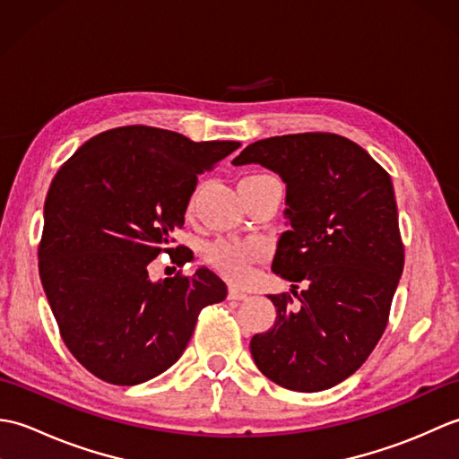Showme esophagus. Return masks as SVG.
Returning a JSON list of instances; mask_svg holds the SVG:
<instances>
[{"label":"esophagus","instance_id":"34e87169","mask_svg":"<svg viewBox=\"0 0 459 459\" xmlns=\"http://www.w3.org/2000/svg\"><path fill=\"white\" fill-rule=\"evenodd\" d=\"M248 298V294L245 290H240V288H235V286H230L229 288V299H237V301H240V299H247Z\"/></svg>","mask_w":459,"mask_h":459}]
</instances>
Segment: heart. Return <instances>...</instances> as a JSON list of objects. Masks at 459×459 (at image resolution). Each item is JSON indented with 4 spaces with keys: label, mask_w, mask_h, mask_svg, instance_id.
Listing matches in <instances>:
<instances>
[{
    "label": "heart",
    "mask_w": 459,
    "mask_h": 459,
    "mask_svg": "<svg viewBox=\"0 0 459 459\" xmlns=\"http://www.w3.org/2000/svg\"><path fill=\"white\" fill-rule=\"evenodd\" d=\"M262 247L252 242L217 240L207 247V260L230 280H245L250 266L262 256Z\"/></svg>",
    "instance_id": "1"
}]
</instances>
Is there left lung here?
<instances>
[{"instance_id": "8db88e82", "label": "left lung", "mask_w": 459, "mask_h": 459, "mask_svg": "<svg viewBox=\"0 0 459 459\" xmlns=\"http://www.w3.org/2000/svg\"><path fill=\"white\" fill-rule=\"evenodd\" d=\"M260 163L286 183L288 229L272 270L304 290L268 296L276 321L250 339L276 385L317 393L365 363L386 327L404 268L391 175L343 135L307 132L250 143L232 160Z\"/></svg>"}]
</instances>
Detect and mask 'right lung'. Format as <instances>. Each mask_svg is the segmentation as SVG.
<instances>
[{
  "mask_svg": "<svg viewBox=\"0 0 459 459\" xmlns=\"http://www.w3.org/2000/svg\"><path fill=\"white\" fill-rule=\"evenodd\" d=\"M240 148L124 126L81 145L48 187L39 274L68 351L92 375L132 386L168 370L199 311L227 298L209 268L152 281L171 247L197 175ZM193 255L183 250L179 264Z\"/></svg>",
  "mask_w": 459,
  "mask_h": 459,
  "instance_id": "right-lung-1",
  "label": "right lung"
}]
</instances>
